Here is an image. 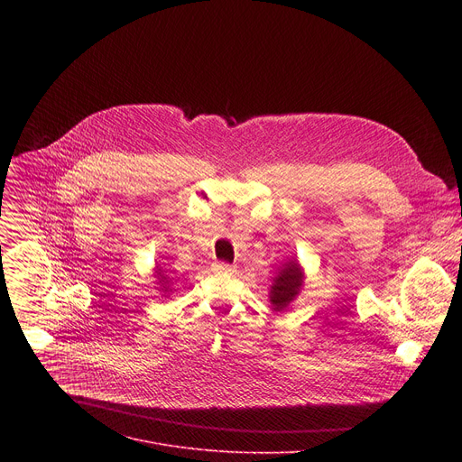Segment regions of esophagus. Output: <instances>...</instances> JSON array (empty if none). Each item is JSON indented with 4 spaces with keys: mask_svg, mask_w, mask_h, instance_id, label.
Returning a JSON list of instances; mask_svg holds the SVG:
<instances>
[{
    "mask_svg": "<svg viewBox=\"0 0 462 462\" xmlns=\"http://www.w3.org/2000/svg\"><path fill=\"white\" fill-rule=\"evenodd\" d=\"M214 271L216 273H234V267L228 265V263H214Z\"/></svg>",
    "mask_w": 462,
    "mask_h": 462,
    "instance_id": "esophagus-1",
    "label": "esophagus"
}]
</instances>
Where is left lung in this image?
<instances>
[{"label":"left lung","mask_w":462,"mask_h":462,"mask_svg":"<svg viewBox=\"0 0 462 462\" xmlns=\"http://www.w3.org/2000/svg\"><path fill=\"white\" fill-rule=\"evenodd\" d=\"M305 285V271L298 257H289L278 267L269 291V300L274 310L287 309L301 292Z\"/></svg>","instance_id":"obj_1"}]
</instances>
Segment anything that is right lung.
Here are the masks:
<instances>
[{
  "instance_id": "1",
  "label": "right lung",
  "mask_w": 462,
  "mask_h": 462,
  "mask_svg": "<svg viewBox=\"0 0 462 462\" xmlns=\"http://www.w3.org/2000/svg\"><path fill=\"white\" fill-rule=\"evenodd\" d=\"M153 278H155V283H157V291L161 292V296L164 298H170L171 294V287H173V278H170L168 271L162 269V265H159V263H155L153 267Z\"/></svg>"
}]
</instances>
